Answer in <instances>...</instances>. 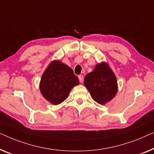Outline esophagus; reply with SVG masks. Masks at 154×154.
<instances>
[{
    "label": "esophagus",
    "mask_w": 154,
    "mask_h": 154,
    "mask_svg": "<svg viewBox=\"0 0 154 154\" xmlns=\"http://www.w3.org/2000/svg\"><path fill=\"white\" fill-rule=\"evenodd\" d=\"M78 78H79L80 83H82V82H84V77L82 76V75H79V76H78Z\"/></svg>",
    "instance_id": "34e87169"
}]
</instances>
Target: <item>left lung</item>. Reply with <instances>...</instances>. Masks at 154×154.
Instances as JSON below:
<instances>
[{"label":"left lung","mask_w":154,"mask_h":154,"mask_svg":"<svg viewBox=\"0 0 154 154\" xmlns=\"http://www.w3.org/2000/svg\"><path fill=\"white\" fill-rule=\"evenodd\" d=\"M84 83L92 98L101 105L111 100L117 92L116 78L105 63L98 64L86 75Z\"/></svg>","instance_id":"8db88e82"}]
</instances>
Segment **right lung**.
<instances>
[{"label":"right lung","instance_id":"add662e5","mask_svg":"<svg viewBox=\"0 0 154 154\" xmlns=\"http://www.w3.org/2000/svg\"><path fill=\"white\" fill-rule=\"evenodd\" d=\"M79 81L72 69L59 60L51 62L43 73L40 84L41 94L54 105L61 103Z\"/></svg>","mask_w":154,"mask_h":154}]
</instances>
